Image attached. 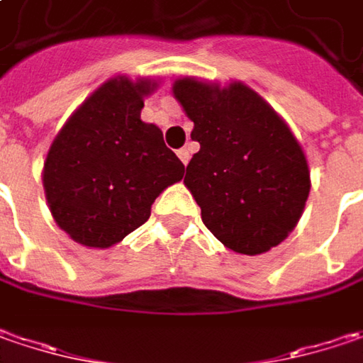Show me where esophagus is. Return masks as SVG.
Masks as SVG:
<instances>
[{
	"label": "esophagus",
	"mask_w": 363,
	"mask_h": 363,
	"mask_svg": "<svg viewBox=\"0 0 363 363\" xmlns=\"http://www.w3.org/2000/svg\"><path fill=\"white\" fill-rule=\"evenodd\" d=\"M190 149H188V147H184V149H179V151H177V157H179V159H182V163H184V165H188V161H190Z\"/></svg>",
	"instance_id": "1"
}]
</instances>
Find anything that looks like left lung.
Masks as SVG:
<instances>
[{
	"label": "left lung",
	"mask_w": 363,
	"mask_h": 363,
	"mask_svg": "<svg viewBox=\"0 0 363 363\" xmlns=\"http://www.w3.org/2000/svg\"><path fill=\"white\" fill-rule=\"evenodd\" d=\"M172 89L200 143L184 184L202 223L235 253L259 255L280 245L311 191L306 155L286 120L241 82L179 77Z\"/></svg>",
	"instance_id": "8db88e82"
}]
</instances>
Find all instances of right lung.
<instances>
[{
    "label": "right lung",
    "mask_w": 363,
    "mask_h": 363,
    "mask_svg": "<svg viewBox=\"0 0 363 363\" xmlns=\"http://www.w3.org/2000/svg\"><path fill=\"white\" fill-rule=\"evenodd\" d=\"M159 82L116 75L67 118L46 153L43 186L55 223L83 247L108 249L151 216L155 198L184 177L159 126L143 122Z\"/></svg>",
    "instance_id": "obj_1"
}]
</instances>
